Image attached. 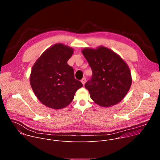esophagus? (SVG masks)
<instances>
[{"label":"esophagus","mask_w":160,"mask_h":160,"mask_svg":"<svg viewBox=\"0 0 160 160\" xmlns=\"http://www.w3.org/2000/svg\"><path fill=\"white\" fill-rule=\"evenodd\" d=\"M81 82H82V84L83 85H84L85 83V82H86V78H83L82 80H81Z\"/></svg>","instance_id":"esophagus-1"}]
</instances>
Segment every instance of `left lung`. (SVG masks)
Instances as JSON below:
<instances>
[{
    "mask_svg": "<svg viewBox=\"0 0 160 160\" xmlns=\"http://www.w3.org/2000/svg\"><path fill=\"white\" fill-rule=\"evenodd\" d=\"M82 54L92 72V77L85 84L91 99L104 107L120 102L132 84L127 63L117 54L103 46L96 49L85 48Z\"/></svg>",
    "mask_w": 160,
    "mask_h": 160,
    "instance_id": "8db88e82",
    "label": "left lung"
}]
</instances>
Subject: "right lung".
<instances>
[{
    "instance_id": "obj_1",
    "label": "right lung",
    "mask_w": 160,
    "mask_h": 160,
    "mask_svg": "<svg viewBox=\"0 0 160 160\" xmlns=\"http://www.w3.org/2000/svg\"><path fill=\"white\" fill-rule=\"evenodd\" d=\"M73 49L57 43L44 51L33 66L30 81L38 100L49 108L59 109L69 105L83 85L75 78L68 61Z\"/></svg>"
}]
</instances>
